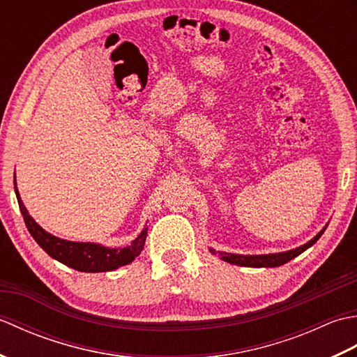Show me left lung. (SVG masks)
<instances>
[{
    "instance_id": "obj_1",
    "label": "left lung",
    "mask_w": 357,
    "mask_h": 357,
    "mask_svg": "<svg viewBox=\"0 0 357 357\" xmlns=\"http://www.w3.org/2000/svg\"><path fill=\"white\" fill-rule=\"evenodd\" d=\"M327 227H324V229L316 234V236L308 241L305 245H301L294 250H288V252L284 253H275V255H255V256H244V255H233V253H221L218 252V255L221 256V259L225 262H230L234 265H242V267H279V265H284L288 261H291L293 257L299 256L302 252H305L307 248L312 247L314 242L322 236V233L325 231ZM210 252L216 255V252L213 248H210Z\"/></svg>"
}]
</instances>
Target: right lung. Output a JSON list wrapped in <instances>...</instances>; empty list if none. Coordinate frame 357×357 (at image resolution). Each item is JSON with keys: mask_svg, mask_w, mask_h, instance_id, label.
I'll return each instance as SVG.
<instances>
[{"mask_svg": "<svg viewBox=\"0 0 357 357\" xmlns=\"http://www.w3.org/2000/svg\"><path fill=\"white\" fill-rule=\"evenodd\" d=\"M13 184L21 215L24 218L29 233L32 234V238L38 242V245H40L45 253L52 256L53 259L67 265V267L86 273L112 271L123 267V265L130 264L132 261H135V257L142 252L147 238V229H144L139 236L136 238L130 245H127L124 248H107L100 244L72 242L53 236V234L43 230L41 227L33 221V218L27 213L24 204H22L20 198L17 183H15V181Z\"/></svg>", "mask_w": 357, "mask_h": 357, "instance_id": "right-lung-1", "label": "right lung"}]
</instances>
